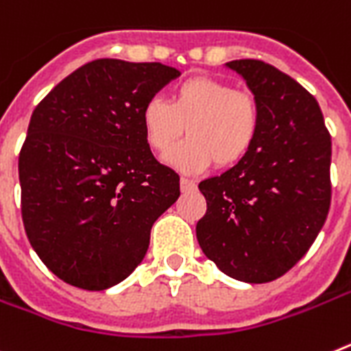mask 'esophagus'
I'll return each instance as SVG.
<instances>
[{
	"mask_svg": "<svg viewBox=\"0 0 351 351\" xmlns=\"http://www.w3.org/2000/svg\"><path fill=\"white\" fill-rule=\"evenodd\" d=\"M180 189H182V193H191V191L196 189V182L191 180V178H185V176H182Z\"/></svg>",
	"mask_w": 351,
	"mask_h": 351,
	"instance_id": "1",
	"label": "esophagus"
}]
</instances>
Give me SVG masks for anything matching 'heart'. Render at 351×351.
<instances>
[{"label":"heart","mask_w":351,"mask_h":351,"mask_svg":"<svg viewBox=\"0 0 351 351\" xmlns=\"http://www.w3.org/2000/svg\"><path fill=\"white\" fill-rule=\"evenodd\" d=\"M141 125L149 148L158 153L167 152L185 130L189 137L167 153L166 162L184 173H199L212 160L216 167L243 160L257 139L261 112L246 90L194 76L176 85L169 103L162 98L144 103Z\"/></svg>","instance_id":"b5f03b06"}]
</instances>
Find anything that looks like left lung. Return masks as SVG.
<instances>
[{
  "mask_svg": "<svg viewBox=\"0 0 351 351\" xmlns=\"http://www.w3.org/2000/svg\"><path fill=\"white\" fill-rule=\"evenodd\" d=\"M225 66L257 99L261 126L243 160L198 185L207 212L196 237L225 275L264 284L287 273L325 225L330 134L316 98L291 76L253 58Z\"/></svg>",
  "mask_w": 351,
  "mask_h": 351,
  "instance_id": "left-lung-1",
  "label": "left lung"
}]
</instances>
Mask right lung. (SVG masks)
<instances>
[{
    "label": "right lung",
    "instance_id": "right-lung-1",
    "mask_svg": "<svg viewBox=\"0 0 351 351\" xmlns=\"http://www.w3.org/2000/svg\"><path fill=\"white\" fill-rule=\"evenodd\" d=\"M178 76L160 62L99 58L35 107L19 153L21 214L32 248L66 284L103 291L125 280L180 196L141 125L144 103Z\"/></svg>",
    "mask_w": 351,
    "mask_h": 351
}]
</instances>
